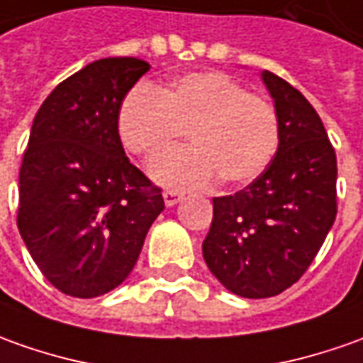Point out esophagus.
<instances>
[{
    "label": "esophagus",
    "mask_w": 363,
    "mask_h": 363,
    "mask_svg": "<svg viewBox=\"0 0 363 363\" xmlns=\"http://www.w3.org/2000/svg\"><path fill=\"white\" fill-rule=\"evenodd\" d=\"M162 196H164V204H167V206H172V204H177L179 201H182V192L179 191H164L162 192Z\"/></svg>",
    "instance_id": "1"
}]
</instances>
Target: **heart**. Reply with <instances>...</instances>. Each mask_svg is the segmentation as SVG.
<instances>
[{"label":"heart","mask_w":363,"mask_h":363,"mask_svg":"<svg viewBox=\"0 0 363 363\" xmlns=\"http://www.w3.org/2000/svg\"><path fill=\"white\" fill-rule=\"evenodd\" d=\"M119 133L130 152L147 159L189 133L192 147L150 167L157 181L174 186H206L218 177L230 186L248 184L268 169L280 145L274 105L220 71L189 73L164 91L137 85L121 105Z\"/></svg>","instance_id":"heart-1"}]
</instances>
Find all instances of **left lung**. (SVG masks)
I'll list each match as a JSON object with an SVG mask.
<instances>
[{
	"label": "left lung",
	"instance_id": "obj_1",
	"mask_svg": "<svg viewBox=\"0 0 363 363\" xmlns=\"http://www.w3.org/2000/svg\"><path fill=\"white\" fill-rule=\"evenodd\" d=\"M280 121L274 159L242 191L213 199L202 256L242 298H270L298 282L336 220V150L308 99L262 73Z\"/></svg>",
	"mask_w": 363,
	"mask_h": 363
}]
</instances>
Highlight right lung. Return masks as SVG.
<instances>
[{
    "label": "right lung",
    "mask_w": 363,
    "mask_h": 363,
    "mask_svg": "<svg viewBox=\"0 0 363 363\" xmlns=\"http://www.w3.org/2000/svg\"><path fill=\"white\" fill-rule=\"evenodd\" d=\"M137 57L89 63L43 101L19 169L17 228L59 292L107 294L129 276L161 186L129 161L119 137L121 103L149 71Z\"/></svg>",
    "instance_id": "obj_1"
}]
</instances>
